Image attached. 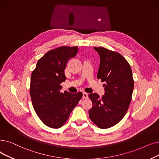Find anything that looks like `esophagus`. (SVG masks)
Segmentation results:
<instances>
[{"label":"esophagus","instance_id":"1","mask_svg":"<svg viewBox=\"0 0 159 159\" xmlns=\"http://www.w3.org/2000/svg\"><path fill=\"white\" fill-rule=\"evenodd\" d=\"M83 98H84V99H87V98H88V94L86 93H84L83 94Z\"/></svg>","mask_w":159,"mask_h":159}]
</instances>
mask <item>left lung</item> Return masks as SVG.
Segmentation results:
<instances>
[{"mask_svg": "<svg viewBox=\"0 0 159 159\" xmlns=\"http://www.w3.org/2000/svg\"><path fill=\"white\" fill-rule=\"evenodd\" d=\"M94 48L100 57L97 78L105 82V95L101 99L96 93L89 95L93 103L89 118L99 128L107 129L125 115L131 101L134 80L130 65L120 53L102 47Z\"/></svg>", "mask_w": 159, "mask_h": 159, "instance_id": "obj_1", "label": "left lung"}]
</instances>
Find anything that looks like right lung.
Listing matches in <instances>:
<instances>
[{
	"instance_id": "1",
	"label": "right lung",
	"mask_w": 159,
	"mask_h": 159,
	"mask_svg": "<svg viewBox=\"0 0 159 159\" xmlns=\"http://www.w3.org/2000/svg\"><path fill=\"white\" fill-rule=\"evenodd\" d=\"M78 47L61 46L48 51L32 71L30 93L34 109L44 124L58 129L69 119L83 94L61 92L66 80L64 70L67 61L75 56Z\"/></svg>"
}]
</instances>
